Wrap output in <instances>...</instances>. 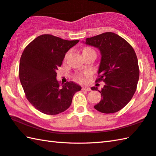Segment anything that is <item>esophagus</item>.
Masks as SVG:
<instances>
[{
    "mask_svg": "<svg viewBox=\"0 0 156 156\" xmlns=\"http://www.w3.org/2000/svg\"><path fill=\"white\" fill-rule=\"evenodd\" d=\"M83 89V90H87V91H90V90H91L90 87H83V89Z\"/></svg>",
    "mask_w": 156,
    "mask_h": 156,
    "instance_id": "esophagus-1",
    "label": "esophagus"
}]
</instances>
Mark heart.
<instances>
[{"label":"heart","mask_w":156,"mask_h":156,"mask_svg":"<svg viewBox=\"0 0 156 156\" xmlns=\"http://www.w3.org/2000/svg\"><path fill=\"white\" fill-rule=\"evenodd\" d=\"M95 52V51L93 50V49L90 48H89V47H85V48H84L83 50V55H84V54H88L89 52ZM88 75H89V73H85L84 76L80 74V75H78L77 76V78L78 79V80L84 82V80H85V77H87Z\"/></svg>","instance_id":"heart-1"}]
</instances>
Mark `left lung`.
Wrapping results in <instances>:
<instances>
[{
    "mask_svg": "<svg viewBox=\"0 0 156 156\" xmlns=\"http://www.w3.org/2000/svg\"><path fill=\"white\" fill-rule=\"evenodd\" d=\"M84 44L100 51L101 61L96 82H104L101 100L94 106L102 113H114L125 107L136 90L139 68L133 48L123 38L107 32L87 38ZM91 90H98L91 87Z\"/></svg>",
    "mask_w": 156,
    "mask_h": 156,
    "instance_id": "1",
    "label": "left lung"
}]
</instances>
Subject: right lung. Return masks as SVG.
<instances>
[{"label":"right lung","instance_id":"add662e5","mask_svg":"<svg viewBox=\"0 0 156 156\" xmlns=\"http://www.w3.org/2000/svg\"><path fill=\"white\" fill-rule=\"evenodd\" d=\"M79 40L68 41L52 35H41L25 48L20 61L19 77L27 100L37 110L55 115L70 106L81 87L67 82L61 87L56 70L66 52Z\"/></svg>","mask_w":156,"mask_h":156}]
</instances>
